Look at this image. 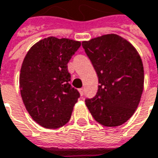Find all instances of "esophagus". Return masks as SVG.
Here are the masks:
<instances>
[{"instance_id":"34e87169","label":"esophagus","mask_w":158,"mask_h":158,"mask_svg":"<svg viewBox=\"0 0 158 158\" xmlns=\"http://www.w3.org/2000/svg\"><path fill=\"white\" fill-rule=\"evenodd\" d=\"M79 93H80L81 95H83V94H84V88H80V89H79Z\"/></svg>"}]
</instances>
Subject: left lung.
<instances>
[{"label": "left lung", "mask_w": 158, "mask_h": 158, "mask_svg": "<svg viewBox=\"0 0 158 158\" xmlns=\"http://www.w3.org/2000/svg\"><path fill=\"white\" fill-rule=\"evenodd\" d=\"M82 47L98 76V91L85 100L93 118L105 127L129 119L139 105L144 71L141 56L127 40L107 34L83 41Z\"/></svg>", "instance_id": "8db88e82"}]
</instances>
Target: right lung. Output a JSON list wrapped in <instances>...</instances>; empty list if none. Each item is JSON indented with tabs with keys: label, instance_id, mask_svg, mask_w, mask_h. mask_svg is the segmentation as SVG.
I'll list each match as a JSON object with an SVG mask.
<instances>
[{
	"label": "right lung",
	"instance_id": "obj_1",
	"mask_svg": "<svg viewBox=\"0 0 158 158\" xmlns=\"http://www.w3.org/2000/svg\"><path fill=\"white\" fill-rule=\"evenodd\" d=\"M79 47V41L48 37L33 45L24 57L19 77L21 96L32 119L45 128L64 126L80 96L69 83L67 65Z\"/></svg>",
	"mask_w": 158,
	"mask_h": 158
}]
</instances>
